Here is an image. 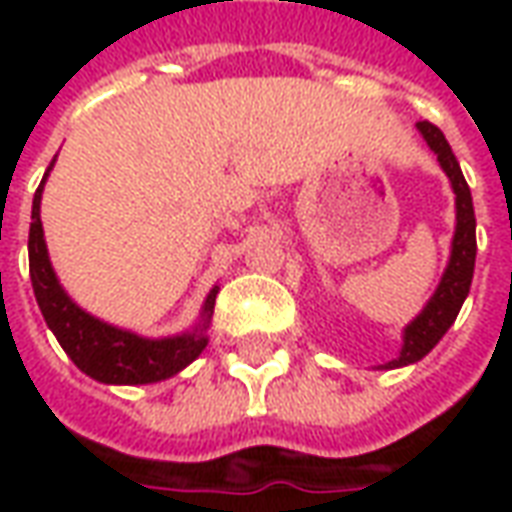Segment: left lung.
Masks as SVG:
<instances>
[{
  "label": "left lung",
  "instance_id": "left-lung-1",
  "mask_svg": "<svg viewBox=\"0 0 512 512\" xmlns=\"http://www.w3.org/2000/svg\"><path fill=\"white\" fill-rule=\"evenodd\" d=\"M417 128L422 139L428 142L430 150L436 153L441 169L450 178V186L455 191V235H452L450 260H447V268L441 274L439 288L430 296V301L422 307L417 318L403 329V348H400V354L392 362L381 365L384 370L414 365V362H419L422 356H428L436 348V343L455 323L463 301L469 296L474 277V257H477V235H474L477 222H474L472 191L466 186L461 164H458V158L452 153L450 142L444 139V134L433 123L422 120V123H417Z\"/></svg>",
  "mask_w": 512,
  "mask_h": 512
}]
</instances>
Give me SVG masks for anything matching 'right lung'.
Segmentation results:
<instances>
[{"instance_id":"obj_1","label":"right lung","mask_w":512,"mask_h":512,"mask_svg":"<svg viewBox=\"0 0 512 512\" xmlns=\"http://www.w3.org/2000/svg\"><path fill=\"white\" fill-rule=\"evenodd\" d=\"M57 161V158H54ZM54 161L40 180L35 200H32V224H29V279L38 307L46 318L62 351L71 356L73 365L101 384H156L164 378L178 376L183 367H189L208 345V326H211L213 304L219 285H213L208 299L202 304L200 321L194 329L172 337H139L128 329H117L112 323L95 318L82 310L65 293L60 279L54 274L49 260L43 222H40V197L49 178Z\"/></svg>"}]
</instances>
